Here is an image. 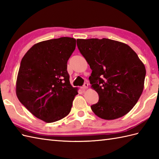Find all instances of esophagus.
I'll list each match as a JSON object with an SVG mask.
<instances>
[{"instance_id":"esophagus-1","label":"esophagus","mask_w":159,"mask_h":159,"mask_svg":"<svg viewBox=\"0 0 159 159\" xmlns=\"http://www.w3.org/2000/svg\"><path fill=\"white\" fill-rule=\"evenodd\" d=\"M80 88H81V89H87L88 88V84L87 83H84V85L80 87Z\"/></svg>"}]
</instances>
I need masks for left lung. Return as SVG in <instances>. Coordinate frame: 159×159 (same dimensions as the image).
<instances>
[{"mask_svg":"<svg viewBox=\"0 0 159 159\" xmlns=\"http://www.w3.org/2000/svg\"><path fill=\"white\" fill-rule=\"evenodd\" d=\"M77 46L92 69L89 78L99 100L91 106L97 116L115 120L127 114L142 93L146 71L129 46L103 38L78 39Z\"/></svg>","mask_w":159,"mask_h":159,"instance_id":"8db88e82","label":"left lung"}]
</instances>
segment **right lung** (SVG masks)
<instances>
[{"mask_svg": "<svg viewBox=\"0 0 159 159\" xmlns=\"http://www.w3.org/2000/svg\"><path fill=\"white\" fill-rule=\"evenodd\" d=\"M76 48L67 37L36 43L20 63L16 95L33 116L48 123L69 114L77 89L70 85L67 63Z\"/></svg>", "mask_w": 159, "mask_h": 159, "instance_id": "right-lung-1", "label": "right lung"}]
</instances>
